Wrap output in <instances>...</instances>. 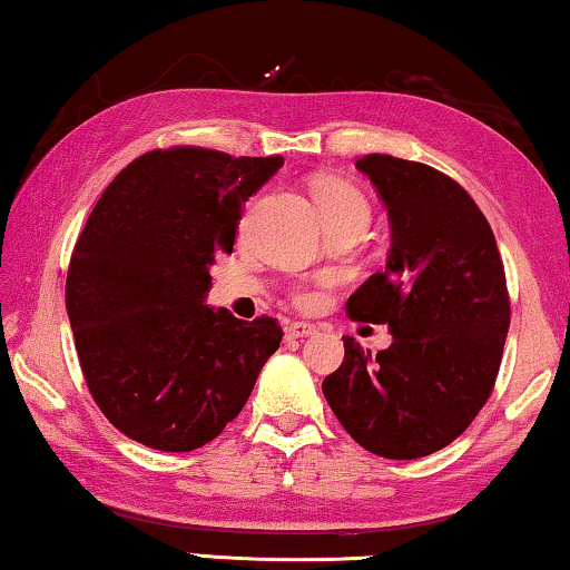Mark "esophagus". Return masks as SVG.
<instances>
[{"instance_id":"obj_1","label":"esophagus","mask_w":570,"mask_h":570,"mask_svg":"<svg viewBox=\"0 0 570 570\" xmlns=\"http://www.w3.org/2000/svg\"><path fill=\"white\" fill-rule=\"evenodd\" d=\"M316 334V326L305 324V321H293L285 326V340H303V336Z\"/></svg>"}]
</instances>
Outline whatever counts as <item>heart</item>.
<instances>
[{"label":"heart","mask_w":570,"mask_h":570,"mask_svg":"<svg viewBox=\"0 0 570 570\" xmlns=\"http://www.w3.org/2000/svg\"><path fill=\"white\" fill-rule=\"evenodd\" d=\"M313 195H316L318 210L328 228L344 224V220H370L367 200L362 197L360 189H354L344 179H321ZM311 298L313 295L308 291H298V303H308Z\"/></svg>","instance_id":"b5f03b06"}]
</instances>
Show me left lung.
<instances>
[{"label":"left lung","instance_id":"1","mask_svg":"<svg viewBox=\"0 0 570 570\" xmlns=\"http://www.w3.org/2000/svg\"><path fill=\"white\" fill-rule=\"evenodd\" d=\"M357 169L385 203L391 252L346 313L387 324L393 344L370 354L344 336V362L321 387L354 442L414 460L458 440L489 401L511 313L504 265L455 179L387 154L362 156Z\"/></svg>","mask_w":570,"mask_h":570}]
</instances>
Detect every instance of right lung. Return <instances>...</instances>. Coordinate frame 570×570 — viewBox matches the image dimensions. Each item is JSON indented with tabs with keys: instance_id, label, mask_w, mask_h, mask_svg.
<instances>
[{
	"instance_id": "right-lung-1",
	"label": "right lung",
	"mask_w": 570,
	"mask_h": 570,
	"mask_svg": "<svg viewBox=\"0 0 570 570\" xmlns=\"http://www.w3.org/2000/svg\"><path fill=\"white\" fill-rule=\"evenodd\" d=\"M283 156L156 148L130 161L77 238L66 313L89 393L115 429L161 452L216 440L277 352L275 318L205 305L244 203Z\"/></svg>"
}]
</instances>
